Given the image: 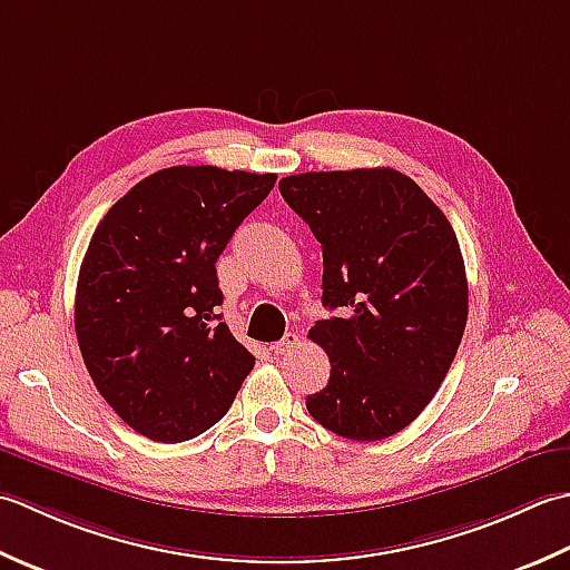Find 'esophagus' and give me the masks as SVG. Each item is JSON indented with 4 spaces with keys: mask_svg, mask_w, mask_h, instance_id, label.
Listing matches in <instances>:
<instances>
[{
    "mask_svg": "<svg viewBox=\"0 0 570 570\" xmlns=\"http://www.w3.org/2000/svg\"><path fill=\"white\" fill-rule=\"evenodd\" d=\"M297 344H299V336H297L295 332H287L281 342H275V344H273V352L283 356V354H289V352H293Z\"/></svg>",
    "mask_w": 570,
    "mask_h": 570,
    "instance_id": "esophagus-1",
    "label": "esophagus"
}]
</instances>
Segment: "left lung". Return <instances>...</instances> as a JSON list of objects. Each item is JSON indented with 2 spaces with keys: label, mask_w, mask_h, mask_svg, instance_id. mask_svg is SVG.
I'll list each match as a JSON object with an SVG mask.
<instances>
[{
  "label": "left lung",
  "mask_w": 570,
  "mask_h": 570,
  "mask_svg": "<svg viewBox=\"0 0 570 570\" xmlns=\"http://www.w3.org/2000/svg\"><path fill=\"white\" fill-rule=\"evenodd\" d=\"M281 194L322 243V305L342 312L307 334L332 364L307 411L350 440L396 435L435 396L468 324L455 230L391 167L295 174Z\"/></svg>",
  "instance_id": "1"
}]
</instances>
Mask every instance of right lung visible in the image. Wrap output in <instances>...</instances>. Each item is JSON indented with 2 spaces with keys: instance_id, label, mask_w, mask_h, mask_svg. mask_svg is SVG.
Instances as JSON below:
<instances>
[{
  "instance_id": "1",
  "label": "right lung",
  "mask_w": 570,
  "mask_h": 570,
  "mask_svg": "<svg viewBox=\"0 0 570 570\" xmlns=\"http://www.w3.org/2000/svg\"><path fill=\"white\" fill-rule=\"evenodd\" d=\"M275 174L169 167L127 191L92 234L76 287L88 374L122 421L157 443L216 425L255 356L218 307L216 261Z\"/></svg>"
}]
</instances>
